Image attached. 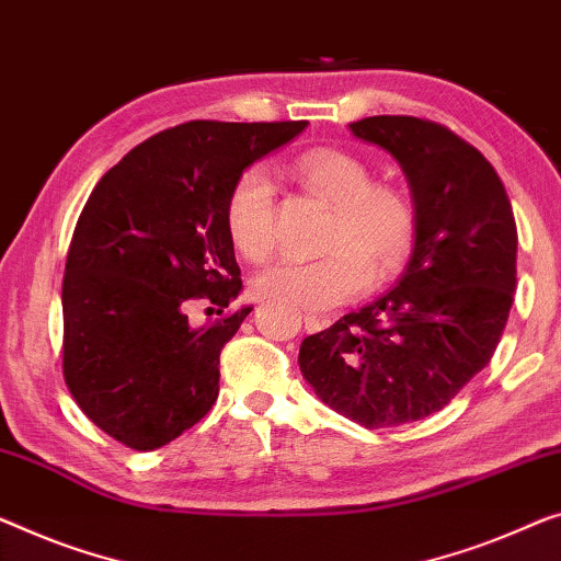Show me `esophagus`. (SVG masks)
Segmentation results:
<instances>
[{
	"instance_id": "34e87169",
	"label": "esophagus",
	"mask_w": 561,
	"mask_h": 561,
	"mask_svg": "<svg viewBox=\"0 0 561 561\" xmlns=\"http://www.w3.org/2000/svg\"><path fill=\"white\" fill-rule=\"evenodd\" d=\"M324 328H328V320H320V317H312V314L305 317V330L307 332H320Z\"/></svg>"
}]
</instances>
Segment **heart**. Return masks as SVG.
I'll return each mask as SVG.
<instances>
[{"mask_svg":"<svg viewBox=\"0 0 561 561\" xmlns=\"http://www.w3.org/2000/svg\"><path fill=\"white\" fill-rule=\"evenodd\" d=\"M289 173L332 206L322 244L328 254L312 262L279 256L259 266L249 279L259 299L328 312L360 297L367 279L380 287L405 270L417 241V216L403 191L375 183L370 165L340 148L305 150L291 161ZM224 227L233 249L249 259L264 256L274 247L277 201L264 169L249 165L231 181Z\"/></svg>","mask_w":561,"mask_h":561,"instance_id":"obj_1","label":"heart"}]
</instances>
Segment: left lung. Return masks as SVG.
Instances as JSON below:
<instances>
[{
    "label": "left lung",
    "mask_w": 561,
    "mask_h": 561,
    "mask_svg": "<svg viewBox=\"0 0 561 561\" xmlns=\"http://www.w3.org/2000/svg\"><path fill=\"white\" fill-rule=\"evenodd\" d=\"M411 183L417 241L398 287L309 334L299 367L324 403L365 428L446 408L494 357L516 291V221L479 148L413 115L350 123Z\"/></svg>",
    "instance_id": "obj_1"
}]
</instances>
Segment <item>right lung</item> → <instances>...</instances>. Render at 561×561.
Segmentation results:
<instances>
[{
    "instance_id": "obj_1",
    "label": "right lung",
    "mask_w": 561,
    "mask_h": 561,
    "mask_svg": "<svg viewBox=\"0 0 561 561\" xmlns=\"http://www.w3.org/2000/svg\"><path fill=\"white\" fill-rule=\"evenodd\" d=\"M307 121H191L138 144L90 194L62 279V375L100 431L161 448L219 396V357L252 307L208 328L241 289L224 201L237 175L289 144Z\"/></svg>"
}]
</instances>
